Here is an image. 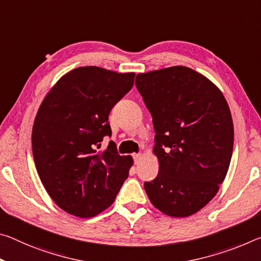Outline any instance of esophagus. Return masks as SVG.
<instances>
[{"label": "esophagus", "instance_id": "1", "mask_svg": "<svg viewBox=\"0 0 261 261\" xmlns=\"http://www.w3.org/2000/svg\"><path fill=\"white\" fill-rule=\"evenodd\" d=\"M132 156H134L135 164H138L139 160L142 159V154H140V153H134V154H132Z\"/></svg>", "mask_w": 261, "mask_h": 261}]
</instances>
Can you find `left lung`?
I'll list each match as a JSON object with an SVG mask.
<instances>
[{
  "label": "left lung",
  "mask_w": 261,
  "mask_h": 261,
  "mask_svg": "<svg viewBox=\"0 0 261 261\" xmlns=\"http://www.w3.org/2000/svg\"><path fill=\"white\" fill-rule=\"evenodd\" d=\"M136 87L152 115L159 173L144 184L151 203L172 217L197 213L230 166L233 123L220 89L185 66L140 73Z\"/></svg>",
  "instance_id": "8db88e82"
}]
</instances>
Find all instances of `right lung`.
Returning a JSON list of instances; mask_svg holds the SVG:
<instances>
[{
	"label": "right lung",
	"mask_w": 261,
	"mask_h": 261,
	"mask_svg": "<svg viewBox=\"0 0 261 261\" xmlns=\"http://www.w3.org/2000/svg\"><path fill=\"white\" fill-rule=\"evenodd\" d=\"M135 73L96 66L65 74L41 102L32 127V153L45 189L59 208L94 217L113 204L134 164L119 155L111 136L110 110L134 86Z\"/></svg>",
	"instance_id": "add662e5"
}]
</instances>
